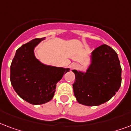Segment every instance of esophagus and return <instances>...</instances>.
Instances as JSON below:
<instances>
[{
  "label": "esophagus",
  "mask_w": 131,
  "mask_h": 131,
  "mask_svg": "<svg viewBox=\"0 0 131 131\" xmlns=\"http://www.w3.org/2000/svg\"><path fill=\"white\" fill-rule=\"evenodd\" d=\"M78 67V64H72L71 66V69H75Z\"/></svg>",
  "instance_id": "1"
}]
</instances>
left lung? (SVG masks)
Masks as SVG:
<instances>
[{
	"instance_id": "8db88e82",
	"label": "left lung",
	"mask_w": 131,
	"mask_h": 131,
	"mask_svg": "<svg viewBox=\"0 0 131 131\" xmlns=\"http://www.w3.org/2000/svg\"><path fill=\"white\" fill-rule=\"evenodd\" d=\"M92 63L86 73L73 70L75 75L73 84L75 96L80 104L99 105L110 100L122 83V68L118 54L103 44L92 51Z\"/></svg>"
}]
</instances>
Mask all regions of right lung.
Instances as JSON below:
<instances>
[{
  "label": "right lung",
  "mask_w": 131,
  "mask_h": 131,
  "mask_svg": "<svg viewBox=\"0 0 131 131\" xmlns=\"http://www.w3.org/2000/svg\"><path fill=\"white\" fill-rule=\"evenodd\" d=\"M45 38H37L18 48L10 67L13 89L32 105L49 102L53 97L56 84L69 69L45 66L36 59L34 47Z\"/></svg>",
  "instance_id": "obj_1"
}]
</instances>
